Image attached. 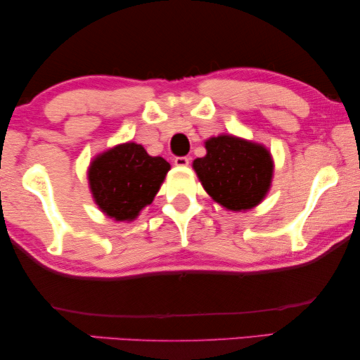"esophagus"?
<instances>
[{
  "label": "esophagus",
  "instance_id": "obj_1",
  "mask_svg": "<svg viewBox=\"0 0 360 360\" xmlns=\"http://www.w3.org/2000/svg\"><path fill=\"white\" fill-rule=\"evenodd\" d=\"M174 162H175V166H179V167H186L188 164H190V158H188V156H176L174 159Z\"/></svg>",
  "mask_w": 360,
  "mask_h": 360
}]
</instances>
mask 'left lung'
I'll list each match as a JSON object with an SVG mask.
<instances>
[{"label":"left lung","instance_id":"left-lung-1","mask_svg":"<svg viewBox=\"0 0 360 360\" xmlns=\"http://www.w3.org/2000/svg\"><path fill=\"white\" fill-rule=\"evenodd\" d=\"M205 150L207 155L194 159L193 169L215 202L240 212L263 201L274 169L263 145L234 135H219L205 141Z\"/></svg>","mask_w":360,"mask_h":360}]
</instances>
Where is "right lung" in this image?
Segmentation results:
<instances>
[{"label": "right lung", "instance_id": "1", "mask_svg": "<svg viewBox=\"0 0 360 360\" xmlns=\"http://www.w3.org/2000/svg\"><path fill=\"white\" fill-rule=\"evenodd\" d=\"M169 169L166 159L150 156L141 145H117L91 162L94 201L110 219L132 221L155 199Z\"/></svg>", "mask_w": 360, "mask_h": 360}]
</instances>
